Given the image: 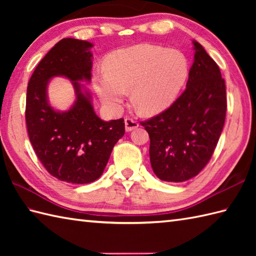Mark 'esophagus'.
Here are the masks:
<instances>
[{"label":"esophagus","instance_id":"obj_1","mask_svg":"<svg viewBox=\"0 0 256 256\" xmlns=\"http://www.w3.org/2000/svg\"><path fill=\"white\" fill-rule=\"evenodd\" d=\"M124 122H125V131L126 132H131L133 130L138 128V123L131 118H126Z\"/></svg>","mask_w":256,"mask_h":256}]
</instances>
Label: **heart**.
<instances>
[{
    "mask_svg": "<svg viewBox=\"0 0 256 256\" xmlns=\"http://www.w3.org/2000/svg\"><path fill=\"white\" fill-rule=\"evenodd\" d=\"M104 69L106 74L94 78L103 103L118 108L132 90L135 110L152 116L175 102L188 79L189 62L180 50L142 44L112 52Z\"/></svg>",
    "mask_w": 256,
    "mask_h": 256,
    "instance_id": "1",
    "label": "heart"
}]
</instances>
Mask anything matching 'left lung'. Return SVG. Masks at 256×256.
Segmentation results:
<instances>
[{"label": "left lung", "mask_w": 256, "mask_h": 256, "mask_svg": "<svg viewBox=\"0 0 256 256\" xmlns=\"http://www.w3.org/2000/svg\"><path fill=\"white\" fill-rule=\"evenodd\" d=\"M192 44L186 90L167 110L140 122L150 135L152 168L164 182L197 176L214 154L226 121L224 79L204 48Z\"/></svg>", "instance_id": "left-lung-1"}]
</instances>
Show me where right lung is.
Wrapping results in <instances>:
<instances>
[{"mask_svg":"<svg viewBox=\"0 0 256 256\" xmlns=\"http://www.w3.org/2000/svg\"><path fill=\"white\" fill-rule=\"evenodd\" d=\"M94 45L64 38L37 64L27 86L26 126L32 148L46 170L62 182L89 184L99 178L112 150L125 133L123 118L106 122L96 116L90 92L80 81L91 80ZM72 81L76 101L67 112L48 101L52 78Z\"/></svg>","mask_w":256,"mask_h":256,"instance_id":"right-lung-1","label":"right lung"}]
</instances>
